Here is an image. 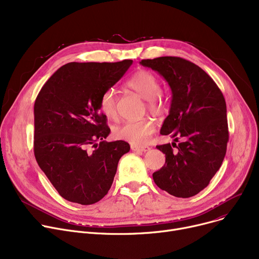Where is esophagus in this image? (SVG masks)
Here are the masks:
<instances>
[{"label":"esophagus","mask_w":259,"mask_h":259,"mask_svg":"<svg viewBox=\"0 0 259 259\" xmlns=\"http://www.w3.org/2000/svg\"><path fill=\"white\" fill-rule=\"evenodd\" d=\"M131 150L134 152H146L150 150V147L148 146H135V145H131Z\"/></svg>","instance_id":"obj_1"}]
</instances>
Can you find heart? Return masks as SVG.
Here are the masks:
<instances>
[{"label":"heart","mask_w":259,"mask_h":259,"mask_svg":"<svg viewBox=\"0 0 259 259\" xmlns=\"http://www.w3.org/2000/svg\"><path fill=\"white\" fill-rule=\"evenodd\" d=\"M127 85L147 101V108L151 113L158 115L165 111L167 101L159 90L158 78L153 73L140 70L128 79ZM100 109L108 118L115 119L117 117L116 92L113 88H109L103 92L100 100ZM154 131L155 122L151 118L127 120L113 128V134L116 139L129 142L135 146L145 145Z\"/></svg>","instance_id":"heart-1"}]
</instances>
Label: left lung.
I'll return each instance as SVG.
<instances>
[{
  "instance_id": "obj_1",
  "label": "left lung",
  "mask_w": 259,
  "mask_h": 259,
  "mask_svg": "<svg viewBox=\"0 0 259 259\" xmlns=\"http://www.w3.org/2000/svg\"><path fill=\"white\" fill-rule=\"evenodd\" d=\"M166 79L172 91L169 115L160 134L170 144L156 146L166 162L153 173V181L169 194L188 198L205 189L220 170L229 141L227 106L221 89L197 65L178 57L142 60Z\"/></svg>"
}]
</instances>
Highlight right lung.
Returning a JSON list of instances; mask_svg holds the SVG:
<instances>
[{
	"label": "right lung",
	"mask_w": 259,
	"mask_h": 259,
	"mask_svg": "<svg viewBox=\"0 0 259 259\" xmlns=\"http://www.w3.org/2000/svg\"><path fill=\"white\" fill-rule=\"evenodd\" d=\"M68 63L54 72L34 103V156L59 194L92 205L111 188L119 158L129 152L124 141L106 142L110 133L100 100L132 65Z\"/></svg>",
	"instance_id": "add662e5"
}]
</instances>
